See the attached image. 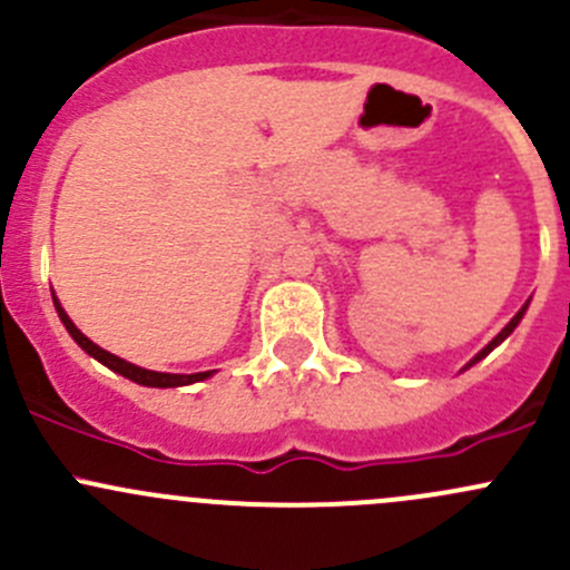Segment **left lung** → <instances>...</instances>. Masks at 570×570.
Instances as JSON below:
<instances>
[{"mask_svg":"<svg viewBox=\"0 0 570 570\" xmlns=\"http://www.w3.org/2000/svg\"><path fill=\"white\" fill-rule=\"evenodd\" d=\"M527 308H530V301H527V303H524V306H521V308H519V314H515V317H513V320H510V322H508V325H504V327H502V331H499V333H497V336H493V338H491V342H488V344H485V347H482V350H480V353H476V355H474V358H471V361H469V364H465V366H463V370H469V366H474V364H476V361H482V358H485V355H488V353H491V350H493V347H499V344H502V342H504V338H508V336H510V333H513V331H515V327H519V322H521V320H524Z\"/></svg>","mask_w":570,"mask_h":570,"instance_id":"left-lung-1","label":"left lung"}]
</instances>
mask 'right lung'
Here are the masks:
<instances>
[{"label": "right lung", "mask_w": 570, "mask_h": 570, "mask_svg": "<svg viewBox=\"0 0 570 570\" xmlns=\"http://www.w3.org/2000/svg\"><path fill=\"white\" fill-rule=\"evenodd\" d=\"M55 297V295H51ZM55 308H57V317H60L62 325H66V331L71 333L73 342L79 344V347L85 350V353L90 355V358H96L99 364H105L107 370L118 372V375L129 377L131 383H140V386H148V389H178V386H189V383H200L206 381V377L215 375V370L209 372H193V375H174V372H154V370H142V366L137 364H129V361L118 358V355L107 353V350H101L99 344L90 342L88 336H85L82 331H79L77 325H73L71 317L66 314V308L60 306V301L55 297Z\"/></svg>", "instance_id": "right-lung-1"}]
</instances>
